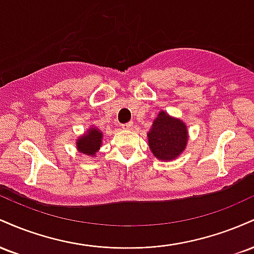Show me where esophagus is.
<instances>
[{
    "instance_id": "esophagus-1",
    "label": "esophagus",
    "mask_w": 254,
    "mask_h": 254,
    "mask_svg": "<svg viewBox=\"0 0 254 254\" xmlns=\"http://www.w3.org/2000/svg\"><path fill=\"white\" fill-rule=\"evenodd\" d=\"M132 127H133V124L131 123H127V124H123V129H125V130H131L132 129Z\"/></svg>"
}]
</instances>
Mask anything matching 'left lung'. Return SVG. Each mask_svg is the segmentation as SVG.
<instances>
[{"label": "left lung", "instance_id": "left-lung-1", "mask_svg": "<svg viewBox=\"0 0 254 254\" xmlns=\"http://www.w3.org/2000/svg\"><path fill=\"white\" fill-rule=\"evenodd\" d=\"M149 149L157 160L173 161L183 154L189 141V130L182 119L161 110L147 133Z\"/></svg>", "mask_w": 254, "mask_h": 254}]
</instances>
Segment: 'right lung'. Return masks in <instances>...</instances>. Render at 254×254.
<instances>
[{
  "label": "right lung",
  "mask_w": 254,
  "mask_h": 254,
  "mask_svg": "<svg viewBox=\"0 0 254 254\" xmlns=\"http://www.w3.org/2000/svg\"><path fill=\"white\" fill-rule=\"evenodd\" d=\"M104 133L99 127H89L83 135L78 136L76 139V149L78 153H82L84 155L95 157V154L100 150L103 144Z\"/></svg>",
  "instance_id": "right-lung-1"
}]
</instances>
